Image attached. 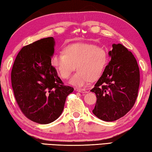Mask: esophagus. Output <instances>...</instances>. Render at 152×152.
I'll return each mask as SVG.
<instances>
[{
	"instance_id": "esophagus-1",
	"label": "esophagus",
	"mask_w": 152,
	"mask_h": 152,
	"mask_svg": "<svg viewBox=\"0 0 152 152\" xmlns=\"http://www.w3.org/2000/svg\"><path fill=\"white\" fill-rule=\"evenodd\" d=\"M76 90V91H77V92H82V93H84V92H86V91L85 89H84V88H76L75 89Z\"/></svg>"
}]
</instances>
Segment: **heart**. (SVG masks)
<instances>
[{
	"label": "heart",
	"mask_w": 152,
	"mask_h": 152,
	"mask_svg": "<svg viewBox=\"0 0 152 152\" xmlns=\"http://www.w3.org/2000/svg\"><path fill=\"white\" fill-rule=\"evenodd\" d=\"M51 64L61 79H68L74 66L77 72L69 81L76 87L84 86L103 75L109 62L106 49L87 43H71L64 46L62 53L51 58Z\"/></svg>",
	"instance_id": "obj_1"
}]
</instances>
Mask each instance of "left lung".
I'll return each mask as SVG.
<instances>
[{
    "instance_id": "obj_1",
    "label": "left lung",
    "mask_w": 152,
    "mask_h": 152,
    "mask_svg": "<svg viewBox=\"0 0 152 152\" xmlns=\"http://www.w3.org/2000/svg\"><path fill=\"white\" fill-rule=\"evenodd\" d=\"M106 70L91 91L96 96L92 113L104 121H114L132 109L140 86V69L134 56L122 44L112 45Z\"/></svg>"
}]
</instances>
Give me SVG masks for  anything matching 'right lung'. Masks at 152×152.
<instances>
[{"label": "right lung", "instance_id": "1", "mask_svg": "<svg viewBox=\"0 0 152 152\" xmlns=\"http://www.w3.org/2000/svg\"><path fill=\"white\" fill-rule=\"evenodd\" d=\"M52 37L24 46L11 71L15 99L24 115L32 121L48 124L60 116L71 86L64 85L51 64L54 53Z\"/></svg>", "mask_w": 152, "mask_h": 152}]
</instances>
